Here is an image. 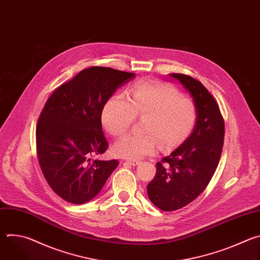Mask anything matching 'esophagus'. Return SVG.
<instances>
[{"label":"esophagus","instance_id":"obj_1","mask_svg":"<svg viewBox=\"0 0 260 260\" xmlns=\"http://www.w3.org/2000/svg\"><path fill=\"white\" fill-rule=\"evenodd\" d=\"M125 162L128 164V165H131V166H134V167L140 165V161H139V160H126Z\"/></svg>","mask_w":260,"mask_h":260}]
</instances>
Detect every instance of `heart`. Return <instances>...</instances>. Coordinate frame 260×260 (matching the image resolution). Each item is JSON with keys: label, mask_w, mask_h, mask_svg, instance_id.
Wrapping results in <instances>:
<instances>
[{"label": "heart", "mask_w": 260, "mask_h": 260, "mask_svg": "<svg viewBox=\"0 0 260 260\" xmlns=\"http://www.w3.org/2000/svg\"><path fill=\"white\" fill-rule=\"evenodd\" d=\"M147 116L145 136L128 134L113 145L116 156L140 159L156 151L157 142L165 149L183 142L191 133L197 120L192 100L180 96L171 85L161 82L141 83L128 92L111 98L105 105L102 120L114 136L123 135L136 117Z\"/></svg>", "instance_id": "b5f03b06"}]
</instances>
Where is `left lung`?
Returning <instances> with one entry per match:
<instances>
[{
	"label": "left lung",
	"instance_id": "1",
	"mask_svg": "<svg viewBox=\"0 0 260 260\" xmlns=\"http://www.w3.org/2000/svg\"><path fill=\"white\" fill-rule=\"evenodd\" d=\"M192 98L197 120L191 134L177 149L156 164V176L148 184L149 200L160 210L181 209L196 200L212 179L222 152L224 122L208 89L184 74H169Z\"/></svg>",
	"mask_w": 260,
	"mask_h": 260
}]
</instances>
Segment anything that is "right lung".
I'll list each match as a JSON object with an SVG mask.
<instances>
[{"label": "right lung", "instance_id": "right-lung-1", "mask_svg": "<svg viewBox=\"0 0 260 260\" xmlns=\"http://www.w3.org/2000/svg\"><path fill=\"white\" fill-rule=\"evenodd\" d=\"M136 74L105 67L79 72L47 100L36 129L37 152L45 179L62 200L81 205L95 198L116 159H92L108 142L102 128L104 106Z\"/></svg>", "mask_w": 260, "mask_h": 260}]
</instances>
